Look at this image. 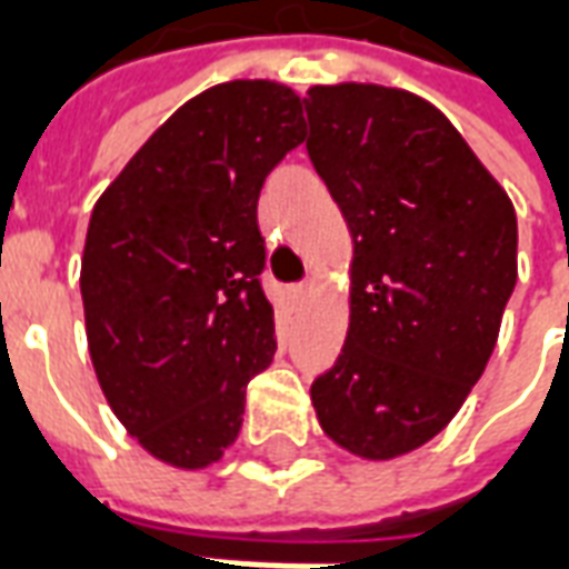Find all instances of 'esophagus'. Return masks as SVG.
Instances as JSON below:
<instances>
[{"label": "esophagus", "mask_w": 569, "mask_h": 569, "mask_svg": "<svg viewBox=\"0 0 569 569\" xmlns=\"http://www.w3.org/2000/svg\"><path fill=\"white\" fill-rule=\"evenodd\" d=\"M292 296H296V298H305V296H308V286H305V283L292 286Z\"/></svg>", "instance_id": "1"}]
</instances>
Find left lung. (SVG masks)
Masks as SVG:
<instances>
[{
    "label": "left lung",
    "instance_id": "8db88e82",
    "mask_svg": "<svg viewBox=\"0 0 569 569\" xmlns=\"http://www.w3.org/2000/svg\"><path fill=\"white\" fill-rule=\"evenodd\" d=\"M301 103L353 234L350 329L310 399L329 439L390 460L448 427L488 366L518 280L515 207L415 93L320 84Z\"/></svg>",
    "mask_w": 569,
    "mask_h": 569
}]
</instances>
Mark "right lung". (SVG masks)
Instances as JSON below:
<instances>
[{"label": "right lung", "mask_w": 569, "mask_h": 569, "mask_svg": "<svg viewBox=\"0 0 569 569\" xmlns=\"http://www.w3.org/2000/svg\"><path fill=\"white\" fill-rule=\"evenodd\" d=\"M301 140L286 84H216L176 109L93 207L81 259L93 371L163 463H216L240 432L247 383L271 366L259 194Z\"/></svg>", "instance_id": "obj_1"}]
</instances>
